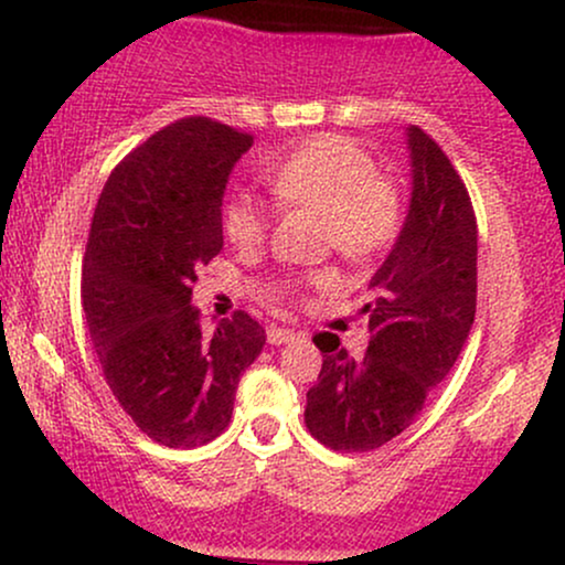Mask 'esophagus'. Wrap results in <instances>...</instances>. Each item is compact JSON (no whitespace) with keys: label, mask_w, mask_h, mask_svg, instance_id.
I'll use <instances>...</instances> for the list:
<instances>
[{"label":"esophagus","mask_w":565,"mask_h":565,"mask_svg":"<svg viewBox=\"0 0 565 565\" xmlns=\"http://www.w3.org/2000/svg\"><path fill=\"white\" fill-rule=\"evenodd\" d=\"M297 337L295 329H281V327H270L268 329V342L270 345H287Z\"/></svg>","instance_id":"obj_1"}]
</instances>
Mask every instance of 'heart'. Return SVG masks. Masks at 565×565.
Returning a JSON list of instances; mask_svg holds the SVG:
<instances>
[{"instance_id": "1", "label": "heart", "mask_w": 565, "mask_h": 565, "mask_svg": "<svg viewBox=\"0 0 565 565\" xmlns=\"http://www.w3.org/2000/svg\"><path fill=\"white\" fill-rule=\"evenodd\" d=\"M268 178L278 204L319 215L327 244L350 263L380 257L404 223L398 185L345 135L302 142L274 164ZM220 225L233 246H257L268 233L270 212L255 193L233 191L220 210ZM313 278L329 281L327 274Z\"/></svg>"}]
</instances>
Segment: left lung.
I'll list each match as a JSON object with an SVG mask.
<instances>
[{"mask_svg": "<svg viewBox=\"0 0 565 565\" xmlns=\"http://www.w3.org/2000/svg\"><path fill=\"white\" fill-rule=\"evenodd\" d=\"M412 201L391 255L369 281V348L353 359L337 337L308 391L305 425L334 451H372L423 412L427 395L457 364L476 321L478 225L468 188L440 146L406 129Z\"/></svg>", "mask_w": 565, "mask_h": 565, "instance_id": "obj_1", "label": "left lung"}]
</instances>
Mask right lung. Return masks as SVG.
I'll use <instances>...</instances> for the list:
<instances>
[{"label": "right lung", "instance_id": "obj_1", "mask_svg": "<svg viewBox=\"0 0 565 565\" xmlns=\"http://www.w3.org/2000/svg\"><path fill=\"white\" fill-rule=\"evenodd\" d=\"M252 142L188 116L119 161L95 206L84 319L116 401L170 449H196L228 427L242 372L265 345L244 310L206 334L191 305L196 268L223 249V193Z\"/></svg>", "mask_w": 565, "mask_h": 565}]
</instances>
